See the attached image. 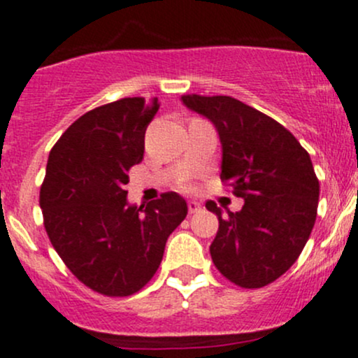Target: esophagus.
Segmentation results:
<instances>
[{"label":"esophagus","mask_w":358,"mask_h":358,"mask_svg":"<svg viewBox=\"0 0 358 358\" xmlns=\"http://www.w3.org/2000/svg\"><path fill=\"white\" fill-rule=\"evenodd\" d=\"M201 211V202L197 201H189V213L190 215H194V213Z\"/></svg>","instance_id":"34e87169"}]
</instances>
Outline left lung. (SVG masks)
Returning a JSON list of instances; mask_svg holds the SVG:
<instances>
[{
  "mask_svg": "<svg viewBox=\"0 0 358 358\" xmlns=\"http://www.w3.org/2000/svg\"><path fill=\"white\" fill-rule=\"evenodd\" d=\"M182 100L215 124L223 152L220 178L244 199L241 211L227 216L206 202L220 222L209 246L213 263L236 286H266L291 268L315 225L320 187L312 159L282 124L241 100Z\"/></svg>",
  "mask_w": 358,
  "mask_h": 358,
  "instance_id": "left-lung-1",
  "label": "left lung"
}]
</instances>
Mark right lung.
<instances>
[{"instance_id": "obj_1", "label": "right lung", "mask_w": 358, "mask_h": 358, "mask_svg": "<svg viewBox=\"0 0 358 358\" xmlns=\"http://www.w3.org/2000/svg\"><path fill=\"white\" fill-rule=\"evenodd\" d=\"M157 99H121L86 112L50 152L39 206L50 243L90 289L129 296L157 272L169 234L185 220L176 192L128 204V171L145 150Z\"/></svg>"}]
</instances>
